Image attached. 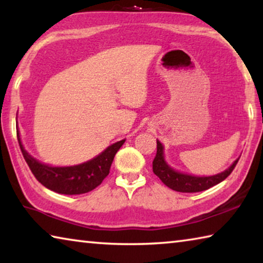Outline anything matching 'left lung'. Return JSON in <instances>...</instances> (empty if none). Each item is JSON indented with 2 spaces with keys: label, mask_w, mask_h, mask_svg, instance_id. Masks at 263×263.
Returning a JSON list of instances; mask_svg holds the SVG:
<instances>
[{
  "label": "left lung",
  "mask_w": 263,
  "mask_h": 263,
  "mask_svg": "<svg viewBox=\"0 0 263 263\" xmlns=\"http://www.w3.org/2000/svg\"><path fill=\"white\" fill-rule=\"evenodd\" d=\"M239 159L231 164L226 171L212 176H195L180 173L168 166L164 160L163 146L161 142L157 140V155L153 160V173L161 180L168 188L179 193H198V191L206 190L211 186L220 183L228 177L234 167L237 166Z\"/></svg>",
  "instance_id": "8db88e82"
}]
</instances>
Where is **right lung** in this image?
Segmentation results:
<instances>
[{
    "label": "right lung",
    "instance_id": "obj_1",
    "mask_svg": "<svg viewBox=\"0 0 263 263\" xmlns=\"http://www.w3.org/2000/svg\"><path fill=\"white\" fill-rule=\"evenodd\" d=\"M17 139L22 154L35 179L47 189L64 195L86 194L99 186L108 176L117 151L125 142V139L115 142L96 158L77 166L52 167L39 162L26 152L22 145L20 133H17Z\"/></svg>",
    "mask_w": 263,
    "mask_h": 263
}]
</instances>
